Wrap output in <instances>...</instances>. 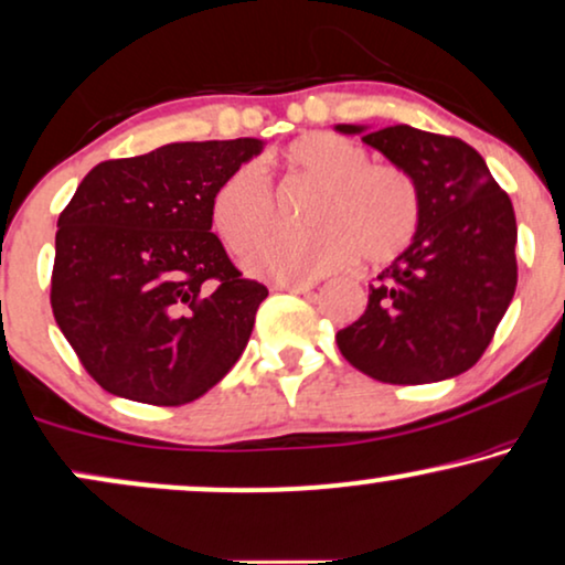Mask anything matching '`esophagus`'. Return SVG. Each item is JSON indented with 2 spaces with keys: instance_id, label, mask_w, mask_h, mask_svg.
<instances>
[{
  "instance_id": "34e87169",
  "label": "esophagus",
  "mask_w": 565,
  "mask_h": 565,
  "mask_svg": "<svg viewBox=\"0 0 565 565\" xmlns=\"http://www.w3.org/2000/svg\"><path fill=\"white\" fill-rule=\"evenodd\" d=\"M274 289L278 291H295V295H307L316 289V281H276Z\"/></svg>"
}]
</instances>
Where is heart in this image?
<instances>
[{"label": "heart", "mask_w": 565, "mask_h": 565, "mask_svg": "<svg viewBox=\"0 0 565 565\" xmlns=\"http://www.w3.org/2000/svg\"><path fill=\"white\" fill-rule=\"evenodd\" d=\"M362 146L333 132H307L281 151L289 180L318 184L307 205L310 232H276L247 255L255 276L305 281L360 255L385 266L406 253L419 230L417 184L396 163L367 161ZM213 230L234 253L253 247L276 218L274 190L255 163H242L211 200Z\"/></svg>", "instance_id": "b5f03b06"}]
</instances>
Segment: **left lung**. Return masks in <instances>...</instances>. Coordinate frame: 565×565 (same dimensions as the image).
<instances>
[{"mask_svg":"<svg viewBox=\"0 0 565 565\" xmlns=\"http://www.w3.org/2000/svg\"><path fill=\"white\" fill-rule=\"evenodd\" d=\"M417 184L419 230L377 274L367 310L335 333L349 365L396 385L467 373L516 291V216L472 146L409 125H335Z\"/></svg>","mask_w":565,"mask_h":565,"instance_id":"obj_1","label":"left lung"}]
</instances>
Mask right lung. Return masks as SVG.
<instances>
[{"instance_id": "1", "label": "right lung", "mask_w": 565, "mask_h": 565, "mask_svg": "<svg viewBox=\"0 0 565 565\" xmlns=\"http://www.w3.org/2000/svg\"><path fill=\"white\" fill-rule=\"evenodd\" d=\"M258 138L169 142L93 167L56 221L52 310L93 381L140 404L195 402L245 352L268 289L211 232L213 192Z\"/></svg>"}]
</instances>
